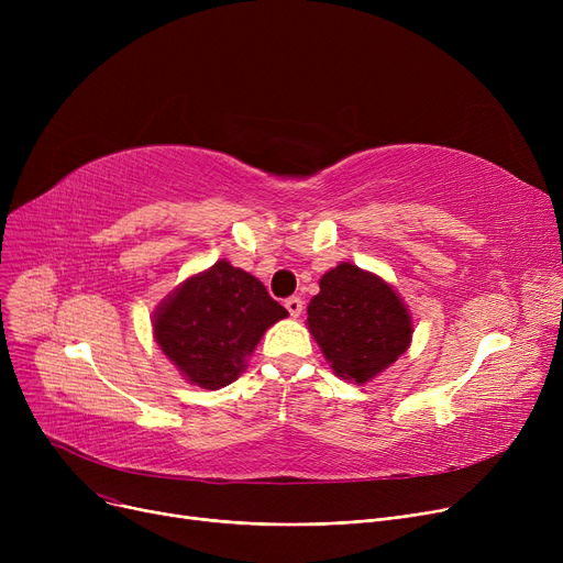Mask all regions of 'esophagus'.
I'll use <instances>...</instances> for the list:
<instances>
[{"instance_id": "1", "label": "esophagus", "mask_w": 563, "mask_h": 563, "mask_svg": "<svg viewBox=\"0 0 563 563\" xmlns=\"http://www.w3.org/2000/svg\"><path fill=\"white\" fill-rule=\"evenodd\" d=\"M285 308L291 317H299L303 312V301L299 297H289V299H285Z\"/></svg>"}]
</instances>
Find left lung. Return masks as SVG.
Listing matches in <instances>:
<instances>
[{"mask_svg":"<svg viewBox=\"0 0 563 563\" xmlns=\"http://www.w3.org/2000/svg\"><path fill=\"white\" fill-rule=\"evenodd\" d=\"M308 327L335 374L356 383L390 367L412 335L395 289L349 262L321 276Z\"/></svg>","mask_w":563,"mask_h":563,"instance_id":"8db88e82","label":"left lung"}]
</instances>
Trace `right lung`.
I'll use <instances>...</instances> for the list:
<instances>
[{
  "instance_id": "1",
  "label": "right lung",
  "mask_w": 563,
  "mask_h": 563,
  "mask_svg": "<svg viewBox=\"0 0 563 563\" xmlns=\"http://www.w3.org/2000/svg\"><path fill=\"white\" fill-rule=\"evenodd\" d=\"M287 317L251 274L225 260L175 289L155 314V340L191 383L228 386L264 331Z\"/></svg>"
}]
</instances>
